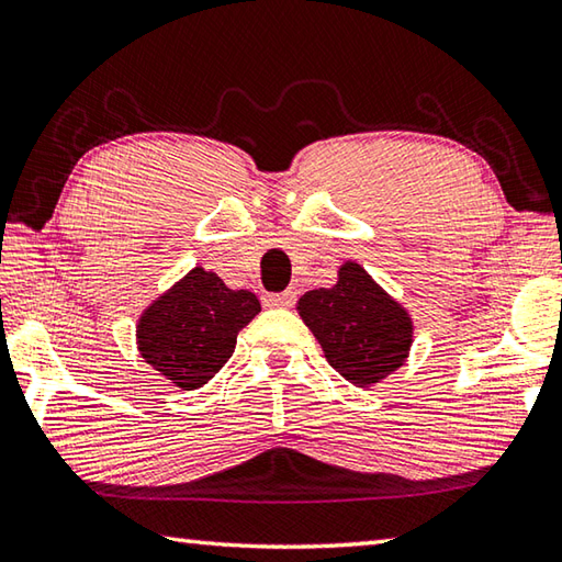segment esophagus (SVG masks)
Returning a JSON list of instances; mask_svg holds the SVG:
<instances>
[{"label": "esophagus", "instance_id": "esophagus-1", "mask_svg": "<svg viewBox=\"0 0 562 562\" xmlns=\"http://www.w3.org/2000/svg\"><path fill=\"white\" fill-rule=\"evenodd\" d=\"M294 300H297V294H294L292 290L265 294V304H268V307H284V310H290L292 304H294Z\"/></svg>", "mask_w": 562, "mask_h": 562}]
</instances>
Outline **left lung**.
<instances>
[{"instance_id":"8db88e82","label":"left lung","mask_w":562,"mask_h":562,"mask_svg":"<svg viewBox=\"0 0 562 562\" xmlns=\"http://www.w3.org/2000/svg\"><path fill=\"white\" fill-rule=\"evenodd\" d=\"M297 310L331 369L353 385L379 383L407 359L413 344L411 316L361 265H341L339 282L329 290L302 294Z\"/></svg>"}]
</instances>
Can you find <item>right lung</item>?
Segmentation results:
<instances>
[{"instance_id": "1", "label": "right lung", "mask_w": 562, "mask_h": 562, "mask_svg": "<svg viewBox=\"0 0 562 562\" xmlns=\"http://www.w3.org/2000/svg\"><path fill=\"white\" fill-rule=\"evenodd\" d=\"M258 312L252 292L228 290L216 272L193 268L142 314V359L183 391H193L223 369L238 331Z\"/></svg>"}]
</instances>
